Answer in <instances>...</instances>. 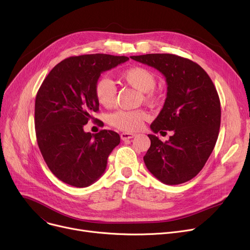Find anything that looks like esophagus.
Listing matches in <instances>:
<instances>
[{"label": "esophagus", "mask_w": 250, "mask_h": 250, "mask_svg": "<svg viewBox=\"0 0 250 250\" xmlns=\"http://www.w3.org/2000/svg\"><path fill=\"white\" fill-rule=\"evenodd\" d=\"M136 135L135 134H132V133H122L121 134V139L123 141H126V140H129V139H133Z\"/></svg>", "instance_id": "obj_1"}]
</instances>
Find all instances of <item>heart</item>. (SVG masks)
Here are the masks:
<instances>
[{"label":"heart","instance_id":"obj_1","mask_svg":"<svg viewBox=\"0 0 250 250\" xmlns=\"http://www.w3.org/2000/svg\"><path fill=\"white\" fill-rule=\"evenodd\" d=\"M120 79L125 84L143 92L144 97L147 101H155V87L157 79L153 72L149 69L140 67H132L121 73ZM116 86L110 79L103 77L98 79L94 85V94L96 100L104 107H110L114 104L116 98ZM147 113L138 110H117L108 116L109 124L125 132H135L142 127L143 123L147 120Z\"/></svg>","mask_w":250,"mask_h":250}]
</instances>
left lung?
Here are the masks:
<instances>
[{
    "instance_id": "left-lung-1",
    "label": "left lung",
    "mask_w": 250,
    "mask_h": 250,
    "mask_svg": "<svg viewBox=\"0 0 250 250\" xmlns=\"http://www.w3.org/2000/svg\"><path fill=\"white\" fill-rule=\"evenodd\" d=\"M130 58L157 69L166 78L164 106L150 127L155 134L173 132L164 143L148 135L151 146L144 162L165 185L187 182L203 169L216 145L221 124L216 87L201 65L188 59L171 54Z\"/></svg>"
}]
</instances>
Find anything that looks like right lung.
<instances>
[{"label":"right lung","mask_w":250,"mask_h":250,"mask_svg":"<svg viewBox=\"0 0 250 250\" xmlns=\"http://www.w3.org/2000/svg\"><path fill=\"white\" fill-rule=\"evenodd\" d=\"M127 60L104 54L70 57L49 72L37 92L34 124L38 147L50 171L67 185L86 188L95 182L121 142L113 130L93 135L83 127L99 110L94 85L100 74Z\"/></svg>","instance_id":"1"}]
</instances>
